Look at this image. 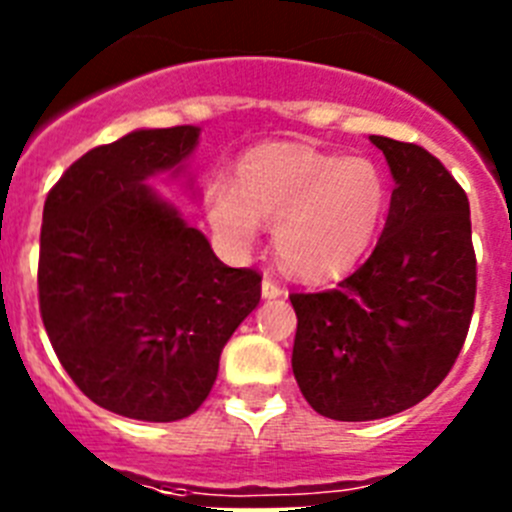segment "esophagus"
Listing matches in <instances>:
<instances>
[{
	"mask_svg": "<svg viewBox=\"0 0 512 512\" xmlns=\"http://www.w3.org/2000/svg\"><path fill=\"white\" fill-rule=\"evenodd\" d=\"M261 295H264V300H277V297L284 295V289L279 287V284L274 282V279L266 277L264 282H261Z\"/></svg>",
	"mask_w": 512,
	"mask_h": 512,
	"instance_id": "esophagus-1",
	"label": "esophagus"
}]
</instances>
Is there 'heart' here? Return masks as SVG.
Segmentation results:
<instances>
[{
	"instance_id": "1",
	"label": "heart",
	"mask_w": 512,
	"mask_h": 512,
	"mask_svg": "<svg viewBox=\"0 0 512 512\" xmlns=\"http://www.w3.org/2000/svg\"><path fill=\"white\" fill-rule=\"evenodd\" d=\"M387 207L390 182L377 161L297 143L248 153L235 187L207 189V217L225 246L251 251L261 223H271L279 264L300 279L351 269L377 238Z\"/></svg>"
}]
</instances>
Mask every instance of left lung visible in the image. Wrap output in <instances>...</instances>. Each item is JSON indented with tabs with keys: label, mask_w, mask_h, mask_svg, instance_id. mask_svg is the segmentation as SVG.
I'll use <instances>...</instances> for the list:
<instances>
[{
	"label": "left lung",
	"mask_w": 512,
	"mask_h": 512,
	"mask_svg": "<svg viewBox=\"0 0 512 512\" xmlns=\"http://www.w3.org/2000/svg\"><path fill=\"white\" fill-rule=\"evenodd\" d=\"M369 140L395 179L382 238L336 289L289 295L302 395L348 423L390 418L436 390L464 346L477 292L464 189L425 148Z\"/></svg>",
	"instance_id": "left-lung-1"
}]
</instances>
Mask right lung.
Wrapping results in <instances>:
<instances>
[{"label":"right lung","instance_id":"right-lung-1","mask_svg":"<svg viewBox=\"0 0 512 512\" xmlns=\"http://www.w3.org/2000/svg\"><path fill=\"white\" fill-rule=\"evenodd\" d=\"M200 128L133 130L74 161L48 192L38 297L63 369L99 408L182 420L256 310L261 277L230 269L148 179L184 174Z\"/></svg>","mask_w":512,"mask_h":512}]
</instances>
